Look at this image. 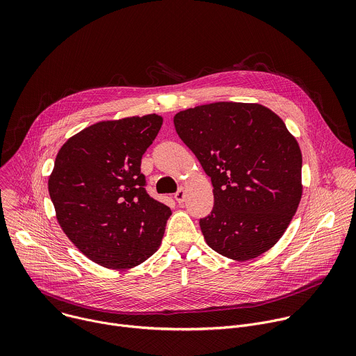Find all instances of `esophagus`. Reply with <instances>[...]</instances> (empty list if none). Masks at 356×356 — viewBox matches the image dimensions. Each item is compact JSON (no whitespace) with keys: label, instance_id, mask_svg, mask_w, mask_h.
<instances>
[{"label":"esophagus","instance_id":"34e87169","mask_svg":"<svg viewBox=\"0 0 356 356\" xmlns=\"http://www.w3.org/2000/svg\"><path fill=\"white\" fill-rule=\"evenodd\" d=\"M175 198H176L177 202H183V201H184V198H186V191H184L183 187H180V188L177 190V193L175 194Z\"/></svg>","mask_w":356,"mask_h":356}]
</instances>
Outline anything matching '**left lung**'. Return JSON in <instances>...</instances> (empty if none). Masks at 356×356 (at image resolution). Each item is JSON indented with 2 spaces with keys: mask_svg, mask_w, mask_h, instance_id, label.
<instances>
[{
  "mask_svg": "<svg viewBox=\"0 0 356 356\" xmlns=\"http://www.w3.org/2000/svg\"><path fill=\"white\" fill-rule=\"evenodd\" d=\"M180 139L211 177L214 207L200 220L207 245L234 261L253 259L284 234L301 200V150L272 110L213 103L173 118Z\"/></svg>",
  "mask_w": 356,
  "mask_h": 356,
  "instance_id": "1",
  "label": "left lung"
}]
</instances>
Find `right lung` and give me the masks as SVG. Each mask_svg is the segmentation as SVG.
<instances>
[{"label":"right lung","instance_id":"right-lung-1","mask_svg":"<svg viewBox=\"0 0 356 356\" xmlns=\"http://www.w3.org/2000/svg\"><path fill=\"white\" fill-rule=\"evenodd\" d=\"M162 124L156 114L101 121L58 152L47 181L56 218L101 266L131 269L161 246L172 211L147 194L140 159Z\"/></svg>","mask_w":356,"mask_h":356}]
</instances>
